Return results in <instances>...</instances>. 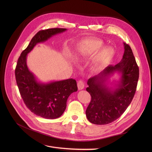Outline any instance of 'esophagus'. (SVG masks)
<instances>
[{"instance_id":"esophagus-1","label":"esophagus","mask_w":152,"mask_h":152,"mask_svg":"<svg viewBox=\"0 0 152 152\" xmlns=\"http://www.w3.org/2000/svg\"><path fill=\"white\" fill-rule=\"evenodd\" d=\"M77 87L79 90H82L84 88V83L82 80H79L77 83Z\"/></svg>"}]
</instances>
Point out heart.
I'll return each instance as SVG.
<instances>
[{
  "mask_svg": "<svg viewBox=\"0 0 152 152\" xmlns=\"http://www.w3.org/2000/svg\"><path fill=\"white\" fill-rule=\"evenodd\" d=\"M104 43L100 39H84L77 44L76 57L79 60H84L97 53L91 64L93 71H99L104 68L110 61L114 55V50L111 48H102Z\"/></svg>",
  "mask_w": 152,
  "mask_h": 152,
  "instance_id": "heart-1",
  "label": "heart"
}]
</instances>
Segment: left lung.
Masks as SVG:
<instances>
[{
	"mask_svg": "<svg viewBox=\"0 0 152 152\" xmlns=\"http://www.w3.org/2000/svg\"><path fill=\"white\" fill-rule=\"evenodd\" d=\"M124 53L117 65H109L99 75L87 81L86 91L91 95L86 115L93 124L103 125L120 117L132 102L136 91L139 69L131 47L124 42ZM116 72L121 80L114 88L107 86L108 78Z\"/></svg>",
	"mask_w": 152,
	"mask_h": 152,
	"instance_id": "8db88e82",
	"label": "left lung"
}]
</instances>
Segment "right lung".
I'll return each mask as SVG.
<instances>
[{"instance_id": "1", "label": "right lung", "mask_w": 152, "mask_h": 152, "mask_svg": "<svg viewBox=\"0 0 152 152\" xmlns=\"http://www.w3.org/2000/svg\"><path fill=\"white\" fill-rule=\"evenodd\" d=\"M65 31V28L39 31L21 53L15 68L16 81L24 103L31 112L46 119H56L62 115L68 98L77 91V83L73 79L48 83L38 82L27 66L26 57L37 44Z\"/></svg>"}]
</instances>
